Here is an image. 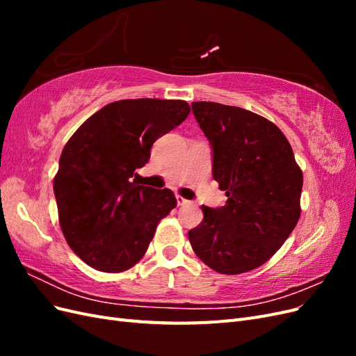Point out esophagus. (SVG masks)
Instances as JSON below:
<instances>
[{
  "instance_id": "1",
  "label": "esophagus",
  "mask_w": 356,
  "mask_h": 356,
  "mask_svg": "<svg viewBox=\"0 0 356 356\" xmlns=\"http://www.w3.org/2000/svg\"><path fill=\"white\" fill-rule=\"evenodd\" d=\"M177 202H178V204H187V203H190L187 199H184V197L179 196V195H177Z\"/></svg>"
}]
</instances>
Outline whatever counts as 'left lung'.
<instances>
[{"mask_svg":"<svg viewBox=\"0 0 356 356\" xmlns=\"http://www.w3.org/2000/svg\"><path fill=\"white\" fill-rule=\"evenodd\" d=\"M191 108L213 149V179L227 196L221 208L202 204L203 220L188 232L191 248L221 275L254 270L297 225L303 172L267 118L217 102H193Z\"/></svg>","mask_w":356,"mask_h":356,"instance_id":"left-lung-1","label":"left lung"}]
</instances>
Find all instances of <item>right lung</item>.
Here are the masks:
<instances>
[{"mask_svg": "<svg viewBox=\"0 0 356 356\" xmlns=\"http://www.w3.org/2000/svg\"><path fill=\"white\" fill-rule=\"evenodd\" d=\"M190 114L186 101L123 99L89 117L62 149L53 191L71 250L99 272L120 273L148 250L177 207L169 188L138 186L135 170L157 138Z\"/></svg>", "mask_w": 356, "mask_h": 356, "instance_id": "1", "label": "right lung"}]
</instances>
